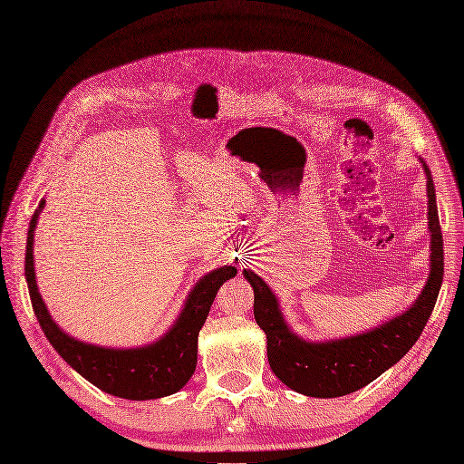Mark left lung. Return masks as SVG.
I'll use <instances>...</instances> for the list:
<instances>
[{
    "label": "left lung",
    "instance_id": "1",
    "mask_svg": "<svg viewBox=\"0 0 464 464\" xmlns=\"http://www.w3.org/2000/svg\"><path fill=\"white\" fill-rule=\"evenodd\" d=\"M424 162V160H422ZM428 178V220L431 232V271L428 283L409 312L385 325L350 339L333 343H305L292 334L278 312L275 294L251 271L244 276L254 286V315L266 334V356L273 373L290 389L307 397L333 399L350 395L372 383L392 363H397L422 334L433 312L443 280V236L435 205L430 168Z\"/></svg>",
    "mask_w": 464,
    "mask_h": 464
}]
</instances>
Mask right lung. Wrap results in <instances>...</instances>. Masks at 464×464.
Segmentation results:
<instances>
[{
	"label": "right lung",
	"instance_id": "add662e5",
	"mask_svg": "<svg viewBox=\"0 0 464 464\" xmlns=\"http://www.w3.org/2000/svg\"><path fill=\"white\" fill-rule=\"evenodd\" d=\"M42 205H44V201L34 210L29 224V234H26L24 275L26 283H29L34 315L50 344L87 382L114 397L147 401L172 395V392L179 391L189 382L195 366H198L199 331L208 315L210 305L217 298L218 288L236 275L234 266H220V269L208 273L199 280L198 286L191 290L176 325L159 343L135 350H110L82 344L58 329L36 288L33 240L34 224Z\"/></svg>",
	"mask_w": 464,
	"mask_h": 464
}]
</instances>
